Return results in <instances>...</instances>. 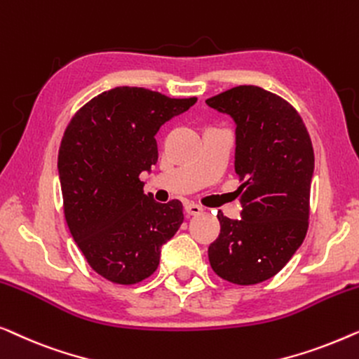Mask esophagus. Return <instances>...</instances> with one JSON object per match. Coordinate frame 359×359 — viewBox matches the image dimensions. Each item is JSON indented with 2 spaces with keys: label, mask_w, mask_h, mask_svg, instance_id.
I'll list each match as a JSON object with an SVG mask.
<instances>
[{
  "label": "esophagus",
  "mask_w": 359,
  "mask_h": 359,
  "mask_svg": "<svg viewBox=\"0 0 359 359\" xmlns=\"http://www.w3.org/2000/svg\"><path fill=\"white\" fill-rule=\"evenodd\" d=\"M185 213L189 216H196V215L203 213V208H201L200 205L194 203V201H189V203H185Z\"/></svg>",
  "instance_id": "esophagus-1"
}]
</instances>
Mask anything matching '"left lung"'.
I'll use <instances>...</instances> for the list:
<instances>
[{
  "label": "left lung",
  "instance_id": "left-lung-1",
  "mask_svg": "<svg viewBox=\"0 0 359 359\" xmlns=\"http://www.w3.org/2000/svg\"><path fill=\"white\" fill-rule=\"evenodd\" d=\"M236 122V172L242 218L218 211L221 231L208 247L213 271L234 285L275 276L309 228L314 149L301 115L259 86H237L206 99Z\"/></svg>",
  "mask_w": 359,
  "mask_h": 359
}]
</instances>
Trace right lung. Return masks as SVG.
Returning <instances> with one entry per match:
<instances>
[{
  "label": "right lung",
  "mask_w": 359,
  "mask_h": 359,
  "mask_svg": "<svg viewBox=\"0 0 359 359\" xmlns=\"http://www.w3.org/2000/svg\"><path fill=\"white\" fill-rule=\"evenodd\" d=\"M195 102L120 86L69 120L58 151L65 219L90 269L105 280L135 285L153 275L161 245L184 223L180 201H154L140 174L158 163L161 125Z\"/></svg>",
  "instance_id": "obj_1"
}]
</instances>
